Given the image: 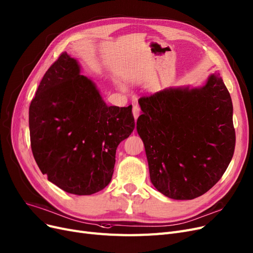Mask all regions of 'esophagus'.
<instances>
[{
	"mask_svg": "<svg viewBox=\"0 0 253 253\" xmlns=\"http://www.w3.org/2000/svg\"><path fill=\"white\" fill-rule=\"evenodd\" d=\"M133 115H134L135 119H137L138 116L140 115V108L137 105L133 106Z\"/></svg>",
	"mask_w": 253,
	"mask_h": 253,
	"instance_id": "obj_1",
	"label": "esophagus"
}]
</instances>
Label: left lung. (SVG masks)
I'll return each instance as SVG.
<instances>
[{"label": "left lung", "instance_id": "8db88e82", "mask_svg": "<svg viewBox=\"0 0 253 253\" xmlns=\"http://www.w3.org/2000/svg\"><path fill=\"white\" fill-rule=\"evenodd\" d=\"M137 120L155 188L194 199L216 185L234 156L231 97L219 73L201 87H169L139 99Z\"/></svg>", "mask_w": 253, "mask_h": 253}]
</instances>
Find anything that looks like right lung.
I'll list each match as a JSON object with an SVG mask.
<instances>
[{"label":"right lung","instance_id":"1","mask_svg":"<svg viewBox=\"0 0 253 253\" xmlns=\"http://www.w3.org/2000/svg\"><path fill=\"white\" fill-rule=\"evenodd\" d=\"M31 148L42 174L67 193L91 195L111 181L117 146L134 130L132 106H107L78 60L62 53L29 108Z\"/></svg>","mask_w":253,"mask_h":253}]
</instances>
